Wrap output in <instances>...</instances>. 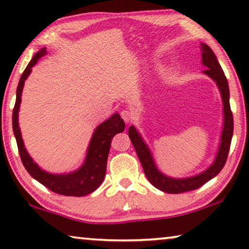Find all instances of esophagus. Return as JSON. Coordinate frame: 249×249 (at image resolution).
Wrapping results in <instances>:
<instances>
[{
    "mask_svg": "<svg viewBox=\"0 0 249 249\" xmlns=\"http://www.w3.org/2000/svg\"><path fill=\"white\" fill-rule=\"evenodd\" d=\"M121 116L126 124H129L130 122H133L134 120V114L130 111H128V109H123V111L121 112Z\"/></svg>",
    "mask_w": 249,
    "mask_h": 249,
    "instance_id": "1",
    "label": "esophagus"
}]
</instances>
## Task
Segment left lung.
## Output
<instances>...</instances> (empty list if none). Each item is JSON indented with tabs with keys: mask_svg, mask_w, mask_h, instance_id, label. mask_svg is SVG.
I'll return each mask as SVG.
<instances>
[{
	"mask_svg": "<svg viewBox=\"0 0 249 249\" xmlns=\"http://www.w3.org/2000/svg\"><path fill=\"white\" fill-rule=\"evenodd\" d=\"M201 52L202 65L206 67V70L203 71V73L209 75L216 83L222 96L223 115H224L223 116L224 122H223L220 145H218L215 159L211 163L208 169L200 172L199 175L187 177V178H172V177L162 174L156 166L153 154H151L148 145L145 142L144 138L142 137L141 133L138 132L134 125L129 126L128 129L130 142H132L134 148L136 150V154L140 158L147 179L155 188L166 193H175L176 195V193H182L200 188L201 185H203L209 180L213 179L214 177L220 174V171L225 165L227 155H229L230 151L231 137H233L234 123L230 105L229 83H227V79L224 72H223L220 64H218V60L213 50L206 44L201 43Z\"/></svg>",
	"mask_w": 249,
	"mask_h": 249,
	"instance_id": "1",
	"label": "left lung"
}]
</instances>
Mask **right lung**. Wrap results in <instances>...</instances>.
<instances>
[{"mask_svg": "<svg viewBox=\"0 0 249 249\" xmlns=\"http://www.w3.org/2000/svg\"><path fill=\"white\" fill-rule=\"evenodd\" d=\"M45 53L46 48H41L38 53H35L26 69L24 70L19 79L18 90H16V102L12 120H13V132L16 142H18V153L28 174L49 190L62 196H83L96 190L103 182L112 138L117 133L123 132L125 129V123L123 119H121L119 113H115L109 119L101 123L92 134L86 158L77 170L68 172V174H52V172L41 169L25 148L18 124V112L25 80L31 74L33 67Z\"/></svg>", "mask_w": 249, "mask_h": 249, "instance_id": "add662e5", "label": "right lung"}]
</instances>
